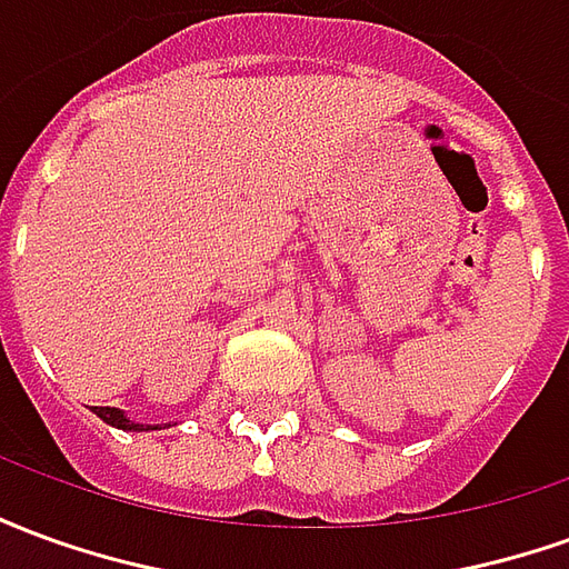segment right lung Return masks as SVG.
<instances>
[{
  "label": "right lung",
  "mask_w": 569,
  "mask_h": 569,
  "mask_svg": "<svg viewBox=\"0 0 569 569\" xmlns=\"http://www.w3.org/2000/svg\"><path fill=\"white\" fill-rule=\"evenodd\" d=\"M97 418L109 423V427L118 429H133V432H142V429H161V427H149V423H137V420H130L121 408H103V406H93L91 408Z\"/></svg>",
  "instance_id": "add662e5"
}]
</instances>
